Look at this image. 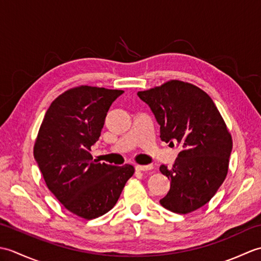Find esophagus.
Returning a JSON list of instances; mask_svg holds the SVG:
<instances>
[{
  "mask_svg": "<svg viewBox=\"0 0 261 261\" xmlns=\"http://www.w3.org/2000/svg\"><path fill=\"white\" fill-rule=\"evenodd\" d=\"M136 169L139 170V171H148V170H151L153 169V166L152 165H136Z\"/></svg>",
  "mask_w": 261,
  "mask_h": 261,
  "instance_id": "obj_1",
  "label": "esophagus"
}]
</instances>
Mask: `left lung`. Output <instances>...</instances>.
<instances>
[{"instance_id":"obj_1","label":"left lung","mask_w":261,"mask_h":261,"mask_svg":"<svg viewBox=\"0 0 261 261\" xmlns=\"http://www.w3.org/2000/svg\"><path fill=\"white\" fill-rule=\"evenodd\" d=\"M138 95L156 116L160 139L180 148L173 167H159L170 180L160 204L178 214L196 211L210 202L228 175L232 137L222 115L203 90L178 80Z\"/></svg>"}]
</instances>
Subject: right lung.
Instances as JSON below:
<instances>
[{
    "instance_id": "1",
    "label": "right lung",
    "mask_w": 261,
    "mask_h": 261,
    "mask_svg": "<svg viewBox=\"0 0 261 261\" xmlns=\"http://www.w3.org/2000/svg\"><path fill=\"white\" fill-rule=\"evenodd\" d=\"M122 93L88 85L65 91L47 110L33 146L49 191L82 219L108 213L135 173L134 166L101 164L90 152L101 136L111 104Z\"/></svg>"
}]
</instances>
